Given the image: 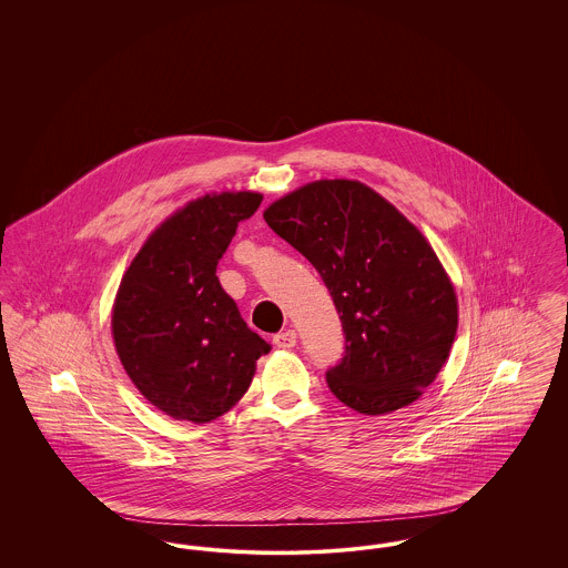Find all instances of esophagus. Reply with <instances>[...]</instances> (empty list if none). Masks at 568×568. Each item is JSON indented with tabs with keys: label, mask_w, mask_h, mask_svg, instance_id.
<instances>
[{
	"label": "esophagus",
	"mask_w": 568,
	"mask_h": 568,
	"mask_svg": "<svg viewBox=\"0 0 568 568\" xmlns=\"http://www.w3.org/2000/svg\"><path fill=\"white\" fill-rule=\"evenodd\" d=\"M272 343H274L278 349H292V347H296L297 334L294 332V329H285V332H278V334H274Z\"/></svg>",
	"instance_id": "34e87169"
}]
</instances>
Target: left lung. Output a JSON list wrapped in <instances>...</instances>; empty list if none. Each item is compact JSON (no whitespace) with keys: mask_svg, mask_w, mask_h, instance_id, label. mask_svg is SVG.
I'll return each mask as SVG.
<instances>
[{"mask_svg":"<svg viewBox=\"0 0 568 568\" xmlns=\"http://www.w3.org/2000/svg\"><path fill=\"white\" fill-rule=\"evenodd\" d=\"M264 219L322 274L341 315L345 353L325 373L332 394L364 415L415 403L458 329L454 285L422 232L345 179L292 191Z\"/></svg>","mask_w":568,"mask_h":568,"instance_id":"left-lung-1","label":"left lung"}]
</instances>
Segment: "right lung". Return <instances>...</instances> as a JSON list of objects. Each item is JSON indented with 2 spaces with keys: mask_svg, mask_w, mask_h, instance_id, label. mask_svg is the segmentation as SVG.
<instances>
[{
  "mask_svg": "<svg viewBox=\"0 0 568 568\" xmlns=\"http://www.w3.org/2000/svg\"><path fill=\"white\" fill-rule=\"evenodd\" d=\"M262 195L213 193L165 219L123 274L112 336L140 394L174 419L206 424L244 396L271 345L216 278L239 223Z\"/></svg>",
  "mask_w": 568,
  "mask_h": 568,
  "instance_id": "add662e5",
  "label": "right lung"
}]
</instances>
